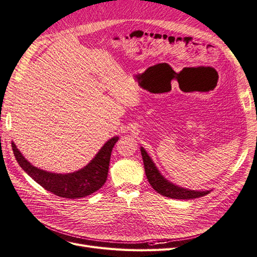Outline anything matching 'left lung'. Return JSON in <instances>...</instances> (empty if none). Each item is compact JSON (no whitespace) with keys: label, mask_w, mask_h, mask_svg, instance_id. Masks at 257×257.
Masks as SVG:
<instances>
[{"label":"left lung","mask_w":257,"mask_h":257,"mask_svg":"<svg viewBox=\"0 0 257 257\" xmlns=\"http://www.w3.org/2000/svg\"><path fill=\"white\" fill-rule=\"evenodd\" d=\"M141 155H143L144 165H145V171L147 179L152 186L153 189L157 191L159 194L164 197L171 198V199H182V200H190L196 199L203 196H206L211 190H192L183 188L181 186L173 184L172 182L168 181L165 176L159 172L157 167L155 166L152 158L149 156L146 150L140 147Z\"/></svg>","instance_id":"1"}]
</instances>
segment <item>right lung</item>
I'll list each match as a JSON object with an SVG mask.
<instances>
[{
	"mask_svg": "<svg viewBox=\"0 0 257 257\" xmlns=\"http://www.w3.org/2000/svg\"><path fill=\"white\" fill-rule=\"evenodd\" d=\"M118 139V136H114L106 141L99 152L82 169L65 174L49 172L33 166L21 154L14 141L12 147L18 164L44 189L60 198L79 199L99 190L107 180L111 151Z\"/></svg>",
	"mask_w": 257,
	"mask_h": 257,
	"instance_id": "1",
	"label": "right lung"
}]
</instances>
